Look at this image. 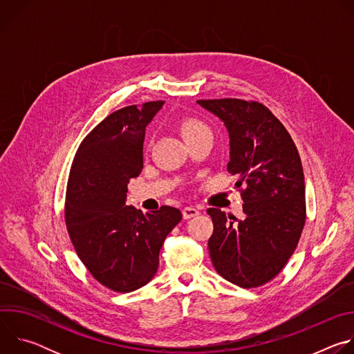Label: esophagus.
<instances>
[{
	"label": "esophagus",
	"mask_w": 354,
	"mask_h": 354,
	"mask_svg": "<svg viewBox=\"0 0 354 354\" xmlns=\"http://www.w3.org/2000/svg\"><path fill=\"white\" fill-rule=\"evenodd\" d=\"M198 214H200L198 210L194 209V207H185V209L182 210V216H183L185 220L193 218V217H196V216H198Z\"/></svg>",
	"instance_id": "esophagus-1"
}]
</instances>
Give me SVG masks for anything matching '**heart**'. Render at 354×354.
Masks as SVG:
<instances>
[{"label":"heart","mask_w":354,"mask_h":354,"mask_svg":"<svg viewBox=\"0 0 354 354\" xmlns=\"http://www.w3.org/2000/svg\"><path fill=\"white\" fill-rule=\"evenodd\" d=\"M179 130L185 138V141L187 140H192L200 134H205V133H210L209 127L203 123L200 122L197 119H185L180 126H179Z\"/></svg>","instance_id":"obj_1"}]
</instances>
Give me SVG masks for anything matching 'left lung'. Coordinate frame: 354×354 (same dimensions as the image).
Segmentation results:
<instances>
[{
	"label": "left lung",
	"mask_w": 354,
	"mask_h": 354,
	"mask_svg": "<svg viewBox=\"0 0 354 354\" xmlns=\"http://www.w3.org/2000/svg\"><path fill=\"white\" fill-rule=\"evenodd\" d=\"M197 104L217 116L230 137L227 171L245 183L243 217L209 209L214 231L209 252L225 280L252 288L284 268L306 223V183L297 147L277 118L262 104L209 99Z\"/></svg>",
	"instance_id": "8db88e82"
}]
</instances>
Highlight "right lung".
<instances>
[{
    "label": "right lung",
    "instance_id": "obj_1",
    "mask_svg": "<svg viewBox=\"0 0 354 354\" xmlns=\"http://www.w3.org/2000/svg\"><path fill=\"white\" fill-rule=\"evenodd\" d=\"M164 102L127 106L80 144L67 183L66 224L81 262L105 287L130 292L153 280L167 235L182 213L126 206L127 183L142 169L145 129Z\"/></svg>",
    "mask_w": 354,
    "mask_h": 354
}]
</instances>
